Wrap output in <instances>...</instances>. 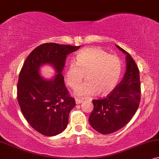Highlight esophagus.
I'll return each instance as SVG.
<instances>
[{
    "label": "esophagus",
    "instance_id": "34e87169",
    "mask_svg": "<svg viewBox=\"0 0 159 159\" xmlns=\"http://www.w3.org/2000/svg\"><path fill=\"white\" fill-rule=\"evenodd\" d=\"M83 102H84V100L83 99H78V98H75V103H76L77 104H81Z\"/></svg>",
    "mask_w": 159,
    "mask_h": 159
}]
</instances>
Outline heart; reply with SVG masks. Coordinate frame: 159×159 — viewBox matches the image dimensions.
<instances>
[{
	"label": "heart",
	"mask_w": 159,
	"mask_h": 159,
	"mask_svg": "<svg viewBox=\"0 0 159 159\" xmlns=\"http://www.w3.org/2000/svg\"><path fill=\"white\" fill-rule=\"evenodd\" d=\"M122 70V61L117 55H109L99 48H86L78 52L74 62L69 65L65 79L70 88L75 89L86 74L87 80L75 89V94L85 97L97 92L104 96L117 86Z\"/></svg>",
	"instance_id": "heart-1"
}]
</instances>
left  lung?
<instances>
[{"instance_id": "obj_1", "label": "left lung", "mask_w": 159, "mask_h": 159, "mask_svg": "<svg viewBox=\"0 0 159 159\" xmlns=\"http://www.w3.org/2000/svg\"><path fill=\"white\" fill-rule=\"evenodd\" d=\"M116 46L126 55V72L109 94L93 100V109L89 118L91 126L104 135L115 133L128 123L140 101L139 69L128 52Z\"/></svg>"}]
</instances>
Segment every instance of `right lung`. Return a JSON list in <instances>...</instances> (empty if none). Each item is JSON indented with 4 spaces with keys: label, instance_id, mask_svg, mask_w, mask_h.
<instances>
[{
    "label": "right lung",
    "instance_id": "add662e5",
    "mask_svg": "<svg viewBox=\"0 0 159 159\" xmlns=\"http://www.w3.org/2000/svg\"><path fill=\"white\" fill-rule=\"evenodd\" d=\"M80 46L44 43L29 55L20 71L17 99L24 117L38 133L55 136L62 133L68 123L69 113L75 106L70 97L62 75L68 54ZM49 64L57 73L51 80L41 76L39 68Z\"/></svg>",
    "mask_w": 159,
    "mask_h": 159
}]
</instances>
